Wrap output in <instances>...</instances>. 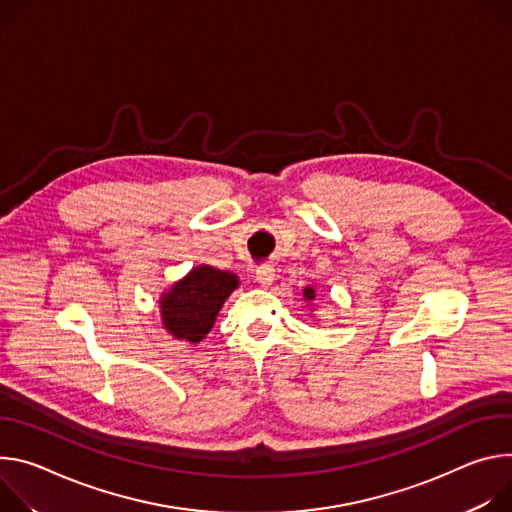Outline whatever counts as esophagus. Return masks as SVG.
<instances>
[{
	"label": "esophagus",
	"instance_id": "34e87169",
	"mask_svg": "<svg viewBox=\"0 0 512 512\" xmlns=\"http://www.w3.org/2000/svg\"><path fill=\"white\" fill-rule=\"evenodd\" d=\"M256 280L262 287H270L274 282V268L270 264H262L256 268Z\"/></svg>",
	"mask_w": 512,
	"mask_h": 512
}]
</instances>
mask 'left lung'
I'll list each match as a JSON object with an SVG mask.
<instances>
[{"label":"left lung","instance_id":"1","mask_svg":"<svg viewBox=\"0 0 512 512\" xmlns=\"http://www.w3.org/2000/svg\"><path fill=\"white\" fill-rule=\"evenodd\" d=\"M303 297H305V301H315V289L313 287H305L303 289Z\"/></svg>","mask_w":512,"mask_h":512}]
</instances>
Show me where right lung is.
I'll return each instance as SVG.
<instances>
[{
  "label": "right lung",
  "instance_id": "add662e5",
  "mask_svg": "<svg viewBox=\"0 0 512 512\" xmlns=\"http://www.w3.org/2000/svg\"><path fill=\"white\" fill-rule=\"evenodd\" d=\"M240 285L234 272L201 264L175 282L160 299L164 329L175 339L199 344L211 331L219 309Z\"/></svg>",
  "mask_w": 512,
  "mask_h": 512
}]
</instances>
